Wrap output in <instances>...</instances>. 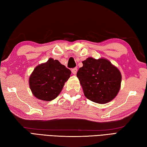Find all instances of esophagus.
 Listing matches in <instances>:
<instances>
[{"instance_id": "34e87169", "label": "esophagus", "mask_w": 147, "mask_h": 147, "mask_svg": "<svg viewBox=\"0 0 147 147\" xmlns=\"http://www.w3.org/2000/svg\"><path fill=\"white\" fill-rule=\"evenodd\" d=\"M77 68L76 67H74V68H73L71 69V72H72V73L73 74H76V73H77Z\"/></svg>"}]
</instances>
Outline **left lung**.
<instances>
[{"label": "left lung", "mask_w": 147, "mask_h": 147, "mask_svg": "<svg viewBox=\"0 0 147 147\" xmlns=\"http://www.w3.org/2000/svg\"><path fill=\"white\" fill-rule=\"evenodd\" d=\"M82 63L76 76L86 97L100 104L113 100L121 87V74L118 69L105 59L89 57Z\"/></svg>", "instance_id": "left-lung-1"}]
</instances>
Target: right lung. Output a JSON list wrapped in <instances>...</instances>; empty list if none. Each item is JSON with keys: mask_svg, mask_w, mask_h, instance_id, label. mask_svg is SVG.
Returning <instances> with one entry per match:
<instances>
[{"mask_svg": "<svg viewBox=\"0 0 147 147\" xmlns=\"http://www.w3.org/2000/svg\"><path fill=\"white\" fill-rule=\"evenodd\" d=\"M71 71L58 60L50 58L48 61L36 66L29 80L33 95L42 100L51 101L61 93Z\"/></svg>", "mask_w": 147, "mask_h": 147, "instance_id": "right-lung-1", "label": "right lung"}]
</instances>
